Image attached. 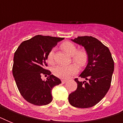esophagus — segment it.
Returning a JSON list of instances; mask_svg holds the SVG:
<instances>
[{"instance_id": "esophagus-1", "label": "esophagus", "mask_w": 123, "mask_h": 123, "mask_svg": "<svg viewBox=\"0 0 123 123\" xmlns=\"http://www.w3.org/2000/svg\"><path fill=\"white\" fill-rule=\"evenodd\" d=\"M66 82H67V80H61L62 84H64V83H66Z\"/></svg>"}]
</instances>
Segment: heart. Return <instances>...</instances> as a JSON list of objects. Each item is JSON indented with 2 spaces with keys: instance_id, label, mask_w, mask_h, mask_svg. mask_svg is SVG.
I'll return each instance as SVG.
<instances>
[{
  "instance_id": "b5f03b06",
  "label": "heart",
  "mask_w": 123,
  "mask_h": 123,
  "mask_svg": "<svg viewBox=\"0 0 123 123\" xmlns=\"http://www.w3.org/2000/svg\"><path fill=\"white\" fill-rule=\"evenodd\" d=\"M61 48L66 54L71 56L72 61L79 68H83L87 64L89 61V55L85 49L77 50V46L70 41H65L61 43ZM54 51L51 50L48 52L46 60L50 64L54 63ZM78 71V68L75 64H72L69 66H58L55 68L53 71L54 75L61 79H66L75 75Z\"/></svg>"
}]
</instances>
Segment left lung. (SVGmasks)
Here are the masks:
<instances>
[{
    "mask_svg": "<svg viewBox=\"0 0 123 123\" xmlns=\"http://www.w3.org/2000/svg\"><path fill=\"white\" fill-rule=\"evenodd\" d=\"M72 41L86 48L89 61L79 76L86 81L75 79L77 88L69 94L68 100L73 107L89 108L99 103L110 89L114 62L109 48L95 37L79 36Z\"/></svg>",
    "mask_w": 123,
    "mask_h": 123,
    "instance_id": "obj_1",
    "label": "left lung"
}]
</instances>
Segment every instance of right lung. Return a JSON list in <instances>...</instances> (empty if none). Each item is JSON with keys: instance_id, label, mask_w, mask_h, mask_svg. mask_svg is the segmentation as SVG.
<instances>
[{"instance_id": "right-lung-1", "label": "right lung", "mask_w": 123, "mask_h": 123, "mask_svg": "<svg viewBox=\"0 0 123 123\" xmlns=\"http://www.w3.org/2000/svg\"><path fill=\"white\" fill-rule=\"evenodd\" d=\"M64 37L37 35L24 41L14 52L12 75L18 91L26 101L34 105H46L52 101V90L61 80L46 69L48 52ZM49 75L46 81L41 76Z\"/></svg>"}]
</instances>
